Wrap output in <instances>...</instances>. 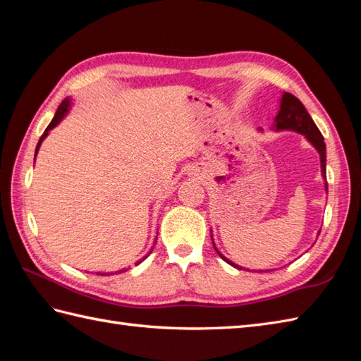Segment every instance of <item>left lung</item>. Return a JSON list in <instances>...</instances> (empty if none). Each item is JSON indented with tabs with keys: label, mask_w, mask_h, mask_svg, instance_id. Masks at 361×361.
I'll return each mask as SVG.
<instances>
[{
	"label": "left lung",
	"mask_w": 361,
	"mask_h": 361,
	"mask_svg": "<svg viewBox=\"0 0 361 361\" xmlns=\"http://www.w3.org/2000/svg\"><path fill=\"white\" fill-rule=\"evenodd\" d=\"M276 130H295V132L304 135L307 140L313 144L319 153L321 158V173L326 178V144H324V137L321 135L318 127L315 126V122L310 118V114L305 110V106L301 104L298 97L290 93H283L282 94V101H281V110L276 116ZM326 190H327V181H326ZM216 248V247H214ZM217 251V248H216ZM219 252V251H217ZM219 256L226 260L229 265H233L235 268H239V265H235L233 262L221 256L219 252ZM242 270V268H239Z\"/></svg>",
	"instance_id": "1"
}]
</instances>
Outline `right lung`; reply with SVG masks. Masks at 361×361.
<instances>
[{"instance_id":"obj_1","label":"right lung","mask_w":361,"mask_h":361,"mask_svg":"<svg viewBox=\"0 0 361 361\" xmlns=\"http://www.w3.org/2000/svg\"><path fill=\"white\" fill-rule=\"evenodd\" d=\"M68 106H70V99H65V101L62 102V104H60L59 105V109H57V111H56V116H54V119L51 121V124L48 126V127H46V132L42 135V137H40V141H38V144H37V149H35V155H37V152H38V149H40V144H42V141L44 140V137H46V135H48V132H49V130L51 128H54V127H56L57 124H59V122L60 121H62V118L65 116V114H66V111H68ZM145 257H147V256H145ZM144 257V259H145ZM137 264H141V260H140V262H137ZM122 271H127V270H122ZM99 274V273H97ZM102 276H105V273H102ZM106 276H109V274H106Z\"/></svg>"}]
</instances>
